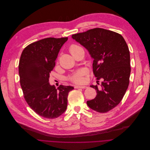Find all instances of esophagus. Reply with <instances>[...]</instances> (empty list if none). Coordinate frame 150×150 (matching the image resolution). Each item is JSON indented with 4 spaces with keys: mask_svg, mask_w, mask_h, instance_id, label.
Here are the masks:
<instances>
[{
    "mask_svg": "<svg viewBox=\"0 0 150 150\" xmlns=\"http://www.w3.org/2000/svg\"><path fill=\"white\" fill-rule=\"evenodd\" d=\"M87 86H74L75 88H86Z\"/></svg>",
    "mask_w": 150,
    "mask_h": 150,
    "instance_id": "esophagus-1",
    "label": "esophagus"
}]
</instances>
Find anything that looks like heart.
Instances as JSON below:
<instances>
[{
  "instance_id": "1",
  "label": "heart",
  "mask_w": 150,
  "mask_h": 150,
  "mask_svg": "<svg viewBox=\"0 0 150 150\" xmlns=\"http://www.w3.org/2000/svg\"><path fill=\"white\" fill-rule=\"evenodd\" d=\"M80 48L79 46L76 45H73L70 47V51L71 52H73L74 50ZM88 73V70L86 68H81L77 70L76 71L74 72L71 74L69 77V79L73 83L77 84H81L85 82V78L84 76L86 75Z\"/></svg>"
}]
</instances>
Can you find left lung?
Masks as SVG:
<instances>
[{
    "mask_svg": "<svg viewBox=\"0 0 150 150\" xmlns=\"http://www.w3.org/2000/svg\"><path fill=\"white\" fill-rule=\"evenodd\" d=\"M72 38L93 58V71L100 85L91 86L97 95L87 105L98 112L106 113L121 102L129 86L130 54L127 42L121 34L99 28L74 34Z\"/></svg>",
    "mask_w": 150,
    "mask_h": 150,
    "instance_id": "left-lung-1",
    "label": "left lung"
}]
</instances>
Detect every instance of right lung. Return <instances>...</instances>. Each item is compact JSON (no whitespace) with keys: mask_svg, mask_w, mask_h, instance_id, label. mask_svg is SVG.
Here are the masks:
<instances>
[{"mask_svg":"<svg viewBox=\"0 0 150 150\" xmlns=\"http://www.w3.org/2000/svg\"><path fill=\"white\" fill-rule=\"evenodd\" d=\"M68 38H47L30 44L23 50L19 63L20 83L24 98L38 115L54 119L67 106L70 86L56 88L49 83L50 73L55 64L59 50Z\"/></svg>","mask_w":150,"mask_h":150,"instance_id":"right-lung-1","label":"right lung"}]
</instances>
